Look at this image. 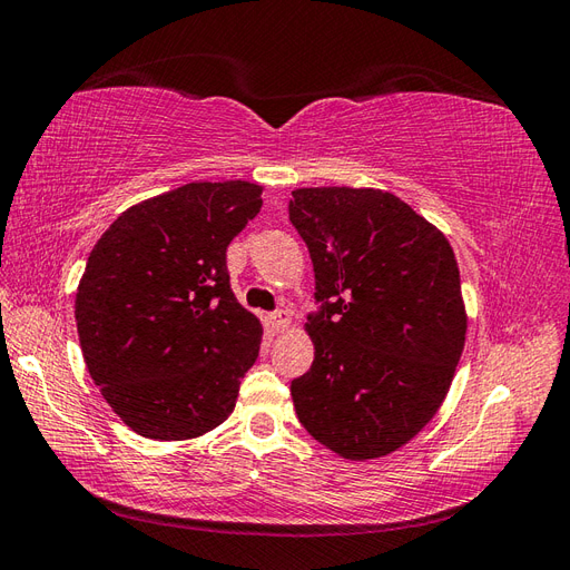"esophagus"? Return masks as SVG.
<instances>
[{
  "label": "esophagus",
  "mask_w": 570,
  "mask_h": 570,
  "mask_svg": "<svg viewBox=\"0 0 570 570\" xmlns=\"http://www.w3.org/2000/svg\"><path fill=\"white\" fill-rule=\"evenodd\" d=\"M268 327L273 333H283V331H287L289 327V314L287 312H273L271 316H268Z\"/></svg>",
  "instance_id": "obj_1"
}]
</instances>
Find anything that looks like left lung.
<instances>
[{
  "label": "left lung",
  "mask_w": 570,
  "mask_h": 570,
  "mask_svg": "<svg viewBox=\"0 0 570 570\" xmlns=\"http://www.w3.org/2000/svg\"><path fill=\"white\" fill-rule=\"evenodd\" d=\"M289 220L312 256L314 364L289 385L299 423L344 459L400 450L435 416L463 352L446 237L383 189L302 187Z\"/></svg>",
  "instance_id": "8db88e82"
}]
</instances>
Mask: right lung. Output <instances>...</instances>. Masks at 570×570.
Here are the masks:
<instances>
[{"label": "right lung", "mask_w": 570, "mask_h": 570, "mask_svg": "<svg viewBox=\"0 0 570 570\" xmlns=\"http://www.w3.org/2000/svg\"><path fill=\"white\" fill-rule=\"evenodd\" d=\"M262 185L189 183L120 214L76 295L85 364L120 421L189 440L226 421L262 323L230 289L226 249L262 209Z\"/></svg>", "instance_id": "add662e5"}]
</instances>
